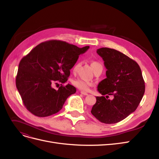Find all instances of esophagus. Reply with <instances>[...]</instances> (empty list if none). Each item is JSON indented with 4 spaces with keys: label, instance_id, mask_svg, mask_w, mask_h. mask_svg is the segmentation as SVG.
<instances>
[{
    "label": "esophagus",
    "instance_id": "esophagus-1",
    "mask_svg": "<svg viewBox=\"0 0 159 159\" xmlns=\"http://www.w3.org/2000/svg\"><path fill=\"white\" fill-rule=\"evenodd\" d=\"M80 93L82 94V95H88V93L85 92V91H80Z\"/></svg>",
    "mask_w": 159,
    "mask_h": 159
}]
</instances>
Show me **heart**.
I'll use <instances>...</instances> for the list:
<instances>
[{
    "label": "heart",
    "instance_id": "b5f03b06",
    "mask_svg": "<svg viewBox=\"0 0 159 159\" xmlns=\"http://www.w3.org/2000/svg\"><path fill=\"white\" fill-rule=\"evenodd\" d=\"M99 65H102V64H101L99 61H92V62H91V66H92L93 70L96 68V67L99 66ZM80 66H81V61H77L73 68L74 72H76L77 71H78ZM71 84L74 86H75V88H78L80 90L85 91H88L89 89V88L91 87V86H92V85H93V84L90 82V81H85V80H84L82 79H80V78L73 80L71 81Z\"/></svg>",
    "mask_w": 159,
    "mask_h": 159
}]
</instances>
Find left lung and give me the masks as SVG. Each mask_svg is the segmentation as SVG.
<instances>
[{
  "instance_id": "8db88e82",
  "label": "left lung",
  "mask_w": 159,
  "mask_h": 159,
  "mask_svg": "<svg viewBox=\"0 0 159 159\" xmlns=\"http://www.w3.org/2000/svg\"><path fill=\"white\" fill-rule=\"evenodd\" d=\"M97 53L104 61L107 78L98 84L102 96L96 97L91 113L102 123H116L136 110L145 93V81L139 64L123 53L109 48L98 49ZM109 95L113 100L108 99Z\"/></svg>"
}]
</instances>
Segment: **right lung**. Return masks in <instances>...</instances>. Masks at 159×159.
Wrapping results in <instances>:
<instances>
[{"label": "right lung", "instance_id": "1", "mask_svg": "<svg viewBox=\"0 0 159 159\" xmlns=\"http://www.w3.org/2000/svg\"><path fill=\"white\" fill-rule=\"evenodd\" d=\"M89 48H80L64 41L49 40L40 43L22 57L16 85L24 105L30 113L44 117L62 109L67 98L75 93L76 89L68 84L56 90L52 84L56 81L65 83L79 56Z\"/></svg>", "mask_w": 159, "mask_h": 159}]
</instances>
